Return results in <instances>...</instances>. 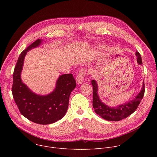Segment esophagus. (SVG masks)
Segmentation results:
<instances>
[{
	"label": "esophagus",
	"instance_id": "34e87169",
	"mask_svg": "<svg viewBox=\"0 0 157 157\" xmlns=\"http://www.w3.org/2000/svg\"><path fill=\"white\" fill-rule=\"evenodd\" d=\"M86 70L85 69H82V70H81L79 72L77 77H76V82L79 84H81L83 81H84V78L85 77V75H86Z\"/></svg>",
	"mask_w": 157,
	"mask_h": 157
}]
</instances>
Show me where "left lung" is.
<instances>
[{"label": "left lung", "mask_w": 157, "mask_h": 157, "mask_svg": "<svg viewBox=\"0 0 157 157\" xmlns=\"http://www.w3.org/2000/svg\"><path fill=\"white\" fill-rule=\"evenodd\" d=\"M136 55L137 58V63L142 64V61L140 53L137 52ZM91 83L93 86V108L98 115L109 121H119L132 114L137 109L144 96L145 84L144 81L141 91L135 99L124 104H122L115 107H110L102 102L100 100L98 94V87L96 81L95 80H92Z\"/></svg>", "instance_id": "8db88e82"}]
</instances>
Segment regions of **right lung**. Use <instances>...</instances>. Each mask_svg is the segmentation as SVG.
<instances>
[{
    "label": "right lung",
    "instance_id": "right-lung-1",
    "mask_svg": "<svg viewBox=\"0 0 157 157\" xmlns=\"http://www.w3.org/2000/svg\"><path fill=\"white\" fill-rule=\"evenodd\" d=\"M41 43V40H36L20 53L13 73L12 91L20 113L33 122L45 125L55 123L64 116L70 96L76 83L72 74L61 75L55 90L46 96L35 94L23 83L20 75L24 58L28 51L38 47Z\"/></svg>",
    "mask_w": 157,
    "mask_h": 157
}]
</instances>
